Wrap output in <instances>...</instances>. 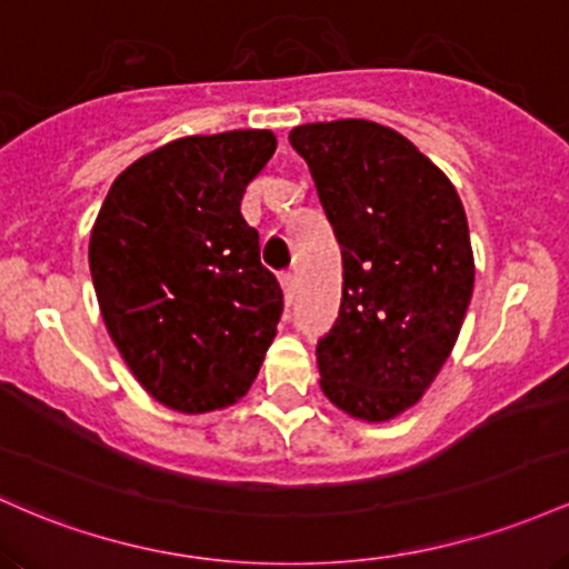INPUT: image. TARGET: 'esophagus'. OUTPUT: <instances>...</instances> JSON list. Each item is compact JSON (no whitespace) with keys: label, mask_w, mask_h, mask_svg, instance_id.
<instances>
[{"label":"esophagus","mask_w":569,"mask_h":569,"mask_svg":"<svg viewBox=\"0 0 569 569\" xmlns=\"http://www.w3.org/2000/svg\"><path fill=\"white\" fill-rule=\"evenodd\" d=\"M279 282H282L284 301H287V303H292V298H296V277H292L290 271H284L282 277H279Z\"/></svg>","instance_id":"34e87169"}]
</instances>
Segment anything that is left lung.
I'll return each mask as SVG.
<instances>
[{
	"instance_id": "8db88e82",
	"label": "left lung",
	"mask_w": 569,
	"mask_h": 569,
	"mask_svg": "<svg viewBox=\"0 0 569 569\" xmlns=\"http://www.w3.org/2000/svg\"><path fill=\"white\" fill-rule=\"evenodd\" d=\"M309 163L341 244V309L319 338V387L362 422L422 400L455 349L473 296V247L455 184L403 133L370 120L306 123Z\"/></svg>"
}]
</instances>
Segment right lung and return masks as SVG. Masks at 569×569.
<instances>
[{
  "instance_id": "obj_1",
  "label": "right lung",
  "mask_w": 569,
  "mask_h": 569,
  "mask_svg": "<svg viewBox=\"0 0 569 569\" xmlns=\"http://www.w3.org/2000/svg\"><path fill=\"white\" fill-rule=\"evenodd\" d=\"M277 150L271 131L182 137L133 161L101 203L88 263L126 366L158 403L203 413L252 387L282 287L241 217Z\"/></svg>"
}]
</instances>
